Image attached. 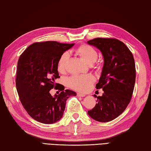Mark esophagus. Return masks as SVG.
<instances>
[{"label": "esophagus", "instance_id": "esophagus-1", "mask_svg": "<svg viewBox=\"0 0 151 151\" xmlns=\"http://www.w3.org/2000/svg\"><path fill=\"white\" fill-rule=\"evenodd\" d=\"M76 95H77V96H78V97H85V96H86L85 94L82 93H81V92L76 93Z\"/></svg>", "mask_w": 151, "mask_h": 151}]
</instances>
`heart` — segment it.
<instances>
[{
	"label": "heart",
	"instance_id": "heart-1",
	"mask_svg": "<svg viewBox=\"0 0 151 151\" xmlns=\"http://www.w3.org/2000/svg\"><path fill=\"white\" fill-rule=\"evenodd\" d=\"M75 52L89 65H92L98 56L97 50L88 44H82L79 46L75 49ZM69 58V54L68 52H64L61 55L57 65L59 72L63 73L65 71ZM94 82L95 77L91 74L75 75L67 79V84L68 86L73 90L85 91L90 89Z\"/></svg>",
	"mask_w": 151,
	"mask_h": 151
}]
</instances>
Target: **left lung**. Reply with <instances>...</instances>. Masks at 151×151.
Listing matches in <instances>:
<instances>
[{"mask_svg":"<svg viewBox=\"0 0 151 151\" xmlns=\"http://www.w3.org/2000/svg\"><path fill=\"white\" fill-rule=\"evenodd\" d=\"M101 52L104 64L97 89H103L96 105L88 111L96 121L107 122L125 111L131 101L135 82V61L124 43L112 38H96L88 41Z\"/></svg>","mask_w":151,"mask_h":151,"instance_id":"left-lung-1","label":"left lung"}]
</instances>
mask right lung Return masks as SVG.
<instances>
[{
	"label": "right lung",
	"mask_w": 151,
	"mask_h": 151,
	"mask_svg": "<svg viewBox=\"0 0 151 151\" xmlns=\"http://www.w3.org/2000/svg\"><path fill=\"white\" fill-rule=\"evenodd\" d=\"M75 44L56 41L35 42L29 46L17 62L16 85L20 101L29 116L38 122L51 124L60 120L70 96L75 91L65 90L55 83L60 78L58 61L62 54ZM54 87L61 91L52 96L49 91Z\"/></svg>",
	"instance_id": "right-lung-1"
}]
</instances>
